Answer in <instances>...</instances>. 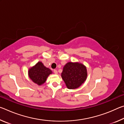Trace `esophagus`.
Here are the masks:
<instances>
[{"mask_svg":"<svg viewBox=\"0 0 124 124\" xmlns=\"http://www.w3.org/2000/svg\"><path fill=\"white\" fill-rule=\"evenodd\" d=\"M54 74H57V73H58L57 70H54Z\"/></svg>","mask_w":124,"mask_h":124,"instance_id":"obj_1","label":"esophagus"}]
</instances>
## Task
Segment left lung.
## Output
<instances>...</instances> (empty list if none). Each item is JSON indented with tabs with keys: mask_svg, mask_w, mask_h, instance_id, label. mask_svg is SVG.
Returning a JSON list of instances; mask_svg holds the SVG:
<instances>
[{
	"mask_svg": "<svg viewBox=\"0 0 124 124\" xmlns=\"http://www.w3.org/2000/svg\"><path fill=\"white\" fill-rule=\"evenodd\" d=\"M87 70L84 65L78 62H68L61 73L62 78L69 89H77L87 78Z\"/></svg>",
	"mask_w": 124,
	"mask_h": 124,
	"instance_id": "1",
	"label": "left lung"
}]
</instances>
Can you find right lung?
<instances>
[{
    "instance_id": "add662e5",
    "label": "right lung",
    "mask_w": 124,
    "mask_h": 124,
    "mask_svg": "<svg viewBox=\"0 0 124 124\" xmlns=\"http://www.w3.org/2000/svg\"><path fill=\"white\" fill-rule=\"evenodd\" d=\"M52 73V71L44 66L41 62H38L34 66L29 68L28 70L29 78L38 85L43 84L48 76Z\"/></svg>"
}]
</instances>
